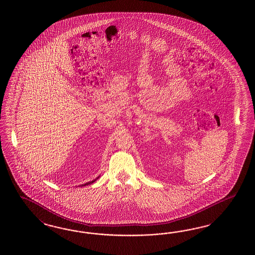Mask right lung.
I'll return each instance as SVG.
<instances>
[{"label": "right lung", "instance_id": "right-lung-1", "mask_svg": "<svg viewBox=\"0 0 255 255\" xmlns=\"http://www.w3.org/2000/svg\"><path fill=\"white\" fill-rule=\"evenodd\" d=\"M100 178V177H98V178H95V179H93V181H90V182H87V183H85V184H82V185H80L81 186V187H82V186H86V185H89V184H92V183H93V182H95V181H96V180H97V179H98V178ZM80 186H79V187H80Z\"/></svg>", "mask_w": 255, "mask_h": 255}]
</instances>
